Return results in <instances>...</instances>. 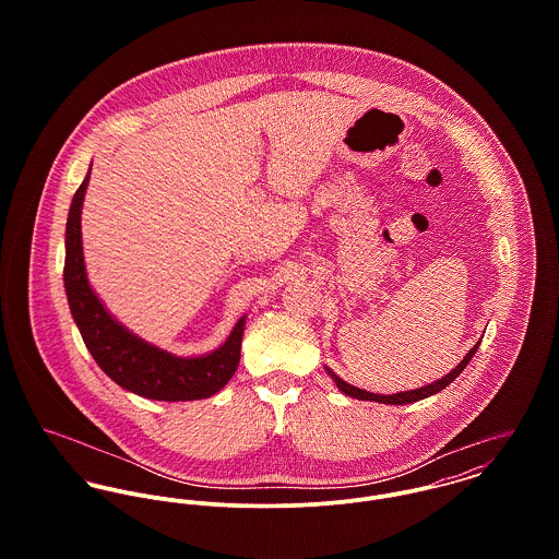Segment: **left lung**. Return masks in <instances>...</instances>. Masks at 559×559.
<instances>
[{
    "label": "left lung",
    "mask_w": 559,
    "mask_h": 559,
    "mask_svg": "<svg viewBox=\"0 0 559 559\" xmlns=\"http://www.w3.org/2000/svg\"><path fill=\"white\" fill-rule=\"evenodd\" d=\"M478 344H474V348L463 357V361L450 372V374H445V377H441L439 381H435V383H428L426 388H417V390H408V392H399V394H392V396H381V394H372V392H366V390H359V388H353V385H348L346 381H342L331 368H324L326 370V374L333 379V383L337 385V390L340 392H344L346 396H350V399L357 400H372V402H383V404H411V402H417V400L428 399V396H435V394H439L441 390H445L465 368H467V364L472 361V357L476 355V350H478Z\"/></svg>",
    "instance_id": "obj_1"
}]
</instances>
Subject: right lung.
<instances>
[{"mask_svg": "<svg viewBox=\"0 0 559 559\" xmlns=\"http://www.w3.org/2000/svg\"><path fill=\"white\" fill-rule=\"evenodd\" d=\"M90 171L73 195L69 211L64 260L67 299L90 355L114 383L142 399L178 402L209 399L217 394L237 372L247 317H240L219 348L198 357H176L138 337L122 322L114 319L92 290L83 264L81 209Z\"/></svg>", "mask_w": 559, "mask_h": 559, "instance_id": "obj_1", "label": "right lung"}]
</instances>
